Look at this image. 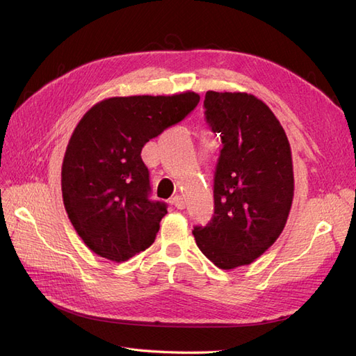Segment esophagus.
<instances>
[{"mask_svg":"<svg viewBox=\"0 0 356 356\" xmlns=\"http://www.w3.org/2000/svg\"><path fill=\"white\" fill-rule=\"evenodd\" d=\"M172 203L175 204L177 209H184L186 208V202H184V199H182V196H179V195L174 196V199H172Z\"/></svg>","mask_w":356,"mask_h":356,"instance_id":"34e87169","label":"esophagus"}]
</instances>
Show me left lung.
Masks as SVG:
<instances>
[{"instance_id": "obj_1", "label": "left lung", "mask_w": 356, "mask_h": 356, "mask_svg": "<svg viewBox=\"0 0 356 356\" xmlns=\"http://www.w3.org/2000/svg\"><path fill=\"white\" fill-rule=\"evenodd\" d=\"M204 117L222 148L213 175V215L195 234L199 250L224 270L251 264L282 233L294 196L284 127L254 95L207 92Z\"/></svg>"}]
</instances>
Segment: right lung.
Returning <instances> with one entry per match:
<instances>
[{
  "instance_id": "add662e5",
  "label": "right lung",
  "mask_w": 356,
  "mask_h": 356,
  "mask_svg": "<svg viewBox=\"0 0 356 356\" xmlns=\"http://www.w3.org/2000/svg\"><path fill=\"white\" fill-rule=\"evenodd\" d=\"M199 101L195 92L108 98L74 129L62 163V197L95 254L122 263L154 242L168 207L149 200L143 147L184 120Z\"/></svg>"
}]
</instances>
